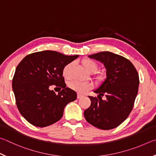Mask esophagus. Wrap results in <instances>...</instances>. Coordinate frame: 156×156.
<instances>
[{"label":"esophagus","instance_id":"esophagus-1","mask_svg":"<svg viewBox=\"0 0 156 156\" xmlns=\"http://www.w3.org/2000/svg\"><path fill=\"white\" fill-rule=\"evenodd\" d=\"M83 95H80V94H78V95H77V99H80V98H83Z\"/></svg>","mask_w":156,"mask_h":156}]
</instances>
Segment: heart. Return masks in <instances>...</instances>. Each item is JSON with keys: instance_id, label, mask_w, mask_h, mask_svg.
Listing matches in <instances>:
<instances>
[{"instance_id": "1", "label": "heart", "mask_w": 156, "mask_h": 156, "mask_svg": "<svg viewBox=\"0 0 156 156\" xmlns=\"http://www.w3.org/2000/svg\"><path fill=\"white\" fill-rule=\"evenodd\" d=\"M82 65L84 67L88 72L90 73H94L98 69V64L95 61L90 58H84L82 61ZM72 66V63L67 64L63 69V76L66 79H69L71 77V68ZM94 78L98 83L101 84L105 80L106 76L104 73H96L94 76ZM68 87L69 89L75 90L78 93H84L88 90L90 89L93 85L90 83H81L78 81H71L68 83Z\"/></svg>"}]
</instances>
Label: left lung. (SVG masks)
Wrapping results in <instances>:
<instances>
[{"instance_id":"1","label":"left lung","mask_w":156,"mask_h":156,"mask_svg":"<svg viewBox=\"0 0 156 156\" xmlns=\"http://www.w3.org/2000/svg\"><path fill=\"white\" fill-rule=\"evenodd\" d=\"M103 63L106 78L98 89V98L89 96L91 104L84 112L88 123L101 129H111L122 123L128 117L136 98L139 76L131 61L110 52L89 55ZM105 95L106 101L101 99Z\"/></svg>"}]
</instances>
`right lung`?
Returning <instances> with one entry per match:
<instances>
[{"label":"right lung","instance_id":"add662e5","mask_svg":"<svg viewBox=\"0 0 156 156\" xmlns=\"http://www.w3.org/2000/svg\"><path fill=\"white\" fill-rule=\"evenodd\" d=\"M78 56L44 50L28 55L18 65L12 88L19 112L28 122L43 127L63 117L64 108L77 95L66 87L62 72ZM52 85L62 89L57 95L49 90Z\"/></svg>","mask_w":156,"mask_h":156}]
</instances>
